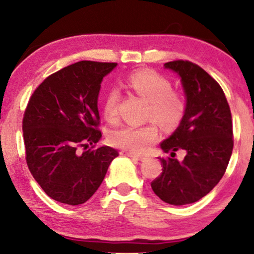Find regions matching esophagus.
<instances>
[{
    "instance_id": "1",
    "label": "esophagus",
    "mask_w": 254,
    "mask_h": 254,
    "mask_svg": "<svg viewBox=\"0 0 254 254\" xmlns=\"http://www.w3.org/2000/svg\"><path fill=\"white\" fill-rule=\"evenodd\" d=\"M128 157H130V158H134V159H138V161H143L144 159V156H142V155H136V154H133V152H127L126 154Z\"/></svg>"
}]
</instances>
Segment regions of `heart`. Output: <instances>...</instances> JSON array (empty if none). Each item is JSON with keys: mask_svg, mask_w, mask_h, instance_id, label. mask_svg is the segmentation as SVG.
Masks as SVG:
<instances>
[{"mask_svg": "<svg viewBox=\"0 0 254 254\" xmlns=\"http://www.w3.org/2000/svg\"><path fill=\"white\" fill-rule=\"evenodd\" d=\"M127 85L149 103L147 119L155 120L165 129H172L182 121L186 111V100L182 92L172 90L171 82L157 71L142 69L129 75ZM119 95L109 93L104 105V116L111 124L117 123ZM158 129L155 123L143 126H123L110 134V142L123 150L141 154L157 138Z\"/></svg>", "mask_w": 254, "mask_h": 254, "instance_id": "b5f03b06", "label": "heart"}]
</instances>
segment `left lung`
Masks as SVG:
<instances>
[{"instance_id": "8db88e82", "label": "left lung", "mask_w": 254, "mask_h": 254, "mask_svg": "<svg viewBox=\"0 0 254 254\" xmlns=\"http://www.w3.org/2000/svg\"><path fill=\"white\" fill-rule=\"evenodd\" d=\"M164 67L182 78L186 111L175 133L161 143L171 157L161 158L162 173L151 189L164 202L183 206L207 195L223 177L234 148L231 112L220 84L199 65L177 60ZM177 150L187 152L180 162L174 158Z\"/></svg>"}]
</instances>
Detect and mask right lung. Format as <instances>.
<instances>
[{
	"label": "right lung",
	"mask_w": 254,
	"mask_h": 254,
	"mask_svg": "<svg viewBox=\"0 0 254 254\" xmlns=\"http://www.w3.org/2000/svg\"><path fill=\"white\" fill-rule=\"evenodd\" d=\"M117 64L76 62L44 79L27 103L23 118L26 163L55 201L70 206L86 202L119 155L107 145L86 150L102 137L97 106L100 83Z\"/></svg>",
	"instance_id": "right-lung-1"
}]
</instances>
